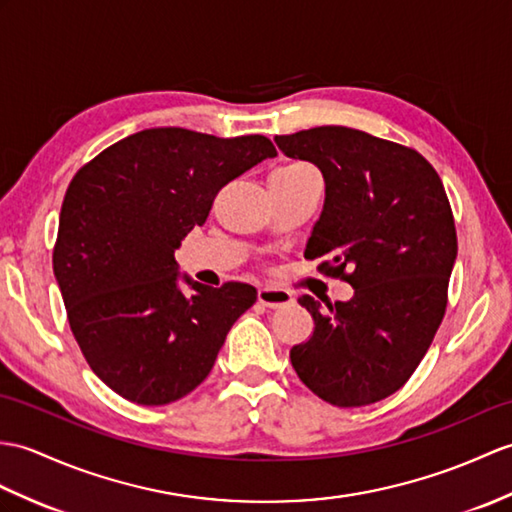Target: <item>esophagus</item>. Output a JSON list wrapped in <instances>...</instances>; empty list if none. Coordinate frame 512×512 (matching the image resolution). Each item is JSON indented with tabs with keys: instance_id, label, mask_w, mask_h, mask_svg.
<instances>
[{
	"instance_id": "34e87169",
	"label": "esophagus",
	"mask_w": 512,
	"mask_h": 512,
	"mask_svg": "<svg viewBox=\"0 0 512 512\" xmlns=\"http://www.w3.org/2000/svg\"><path fill=\"white\" fill-rule=\"evenodd\" d=\"M257 299L261 305L266 307H285L292 303V294L288 290H281V288H272V285H264V288H259L257 292Z\"/></svg>"
}]
</instances>
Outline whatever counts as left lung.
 <instances>
[{
    "mask_svg": "<svg viewBox=\"0 0 512 512\" xmlns=\"http://www.w3.org/2000/svg\"><path fill=\"white\" fill-rule=\"evenodd\" d=\"M275 141L325 178L305 257H327L318 270L355 290L325 310L301 296L314 334L292 347L290 362L331 406L382 401L417 371L445 316L458 237L441 176L417 150L347 126Z\"/></svg>",
    "mask_w": 512,
    "mask_h": 512,
    "instance_id": "1",
    "label": "left lung"
}]
</instances>
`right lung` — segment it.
Returning a JSON list of instances; mask_svg holds the SVG:
<instances>
[{"mask_svg":"<svg viewBox=\"0 0 512 512\" xmlns=\"http://www.w3.org/2000/svg\"><path fill=\"white\" fill-rule=\"evenodd\" d=\"M277 157L264 135L220 139L148 128L102 150L71 178L54 277L91 371L139 406L189 395L211 373L229 329L257 301L248 283L178 288L174 251L205 224L233 178Z\"/></svg>","mask_w":512,"mask_h":512,"instance_id":"obj_1","label":"right lung"}]
</instances>
